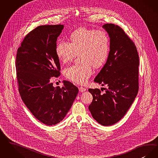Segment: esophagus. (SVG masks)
<instances>
[{
	"mask_svg": "<svg viewBox=\"0 0 158 158\" xmlns=\"http://www.w3.org/2000/svg\"><path fill=\"white\" fill-rule=\"evenodd\" d=\"M79 91H80L81 92H83L85 91L86 89V88H83V87H79Z\"/></svg>",
	"mask_w": 158,
	"mask_h": 158,
	"instance_id": "34e87169",
	"label": "esophagus"
}]
</instances>
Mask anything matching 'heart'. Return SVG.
<instances>
[{"mask_svg": "<svg viewBox=\"0 0 158 158\" xmlns=\"http://www.w3.org/2000/svg\"><path fill=\"white\" fill-rule=\"evenodd\" d=\"M69 39L70 43L59 42L55 52L63 63L80 55L82 63L66 68L64 75L72 82L83 85L88 82L93 73L92 66L98 68L106 62L110 49V38L105 31L82 27L72 32Z\"/></svg>", "mask_w": 158, "mask_h": 158, "instance_id": "obj_1", "label": "heart"}]
</instances>
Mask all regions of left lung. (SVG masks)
<instances>
[{
	"instance_id": "1",
	"label": "left lung",
	"mask_w": 158,
	"mask_h": 158,
	"mask_svg": "<svg viewBox=\"0 0 158 158\" xmlns=\"http://www.w3.org/2000/svg\"><path fill=\"white\" fill-rule=\"evenodd\" d=\"M102 27L110 38V51L94 81L107 88H103L104 93L99 89H89L93 96L89 109L99 123L110 126L125 116L138 94L139 55L132 40L120 26L107 23Z\"/></svg>"
}]
</instances>
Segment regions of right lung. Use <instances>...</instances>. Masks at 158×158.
<instances>
[{
    "label": "right lung",
    "mask_w": 158,
    "mask_h": 158,
    "mask_svg": "<svg viewBox=\"0 0 158 158\" xmlns=\"http://www.w3.org/2000/svg\"><path fill=\"white\" fill-rule=\"evenodd\" d=\"M63 25L39 26L23 39L16 57L19 94L26 107L40 122L52 126L63 120L69 110L78 88L64 81L53 87L51 78L60 75L55 52Z\"/></svg>",
    "instance_id": "right-lung-1"
}]
</instances>
